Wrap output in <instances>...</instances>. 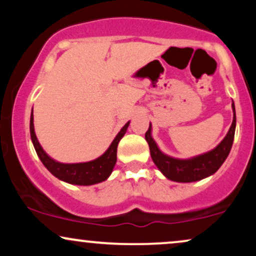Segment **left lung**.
Wrapping results in <instances>:
<instances>
[{"label":"left lung","mask_w":256,"mask_h":256,"mask_svg":"<svg viewBox=\"0 0 256 256\" xmlns=\"http://www.w3.org/2000/svg\"><path fill=\"white\" fill-rule=\"evenodd\" d=\"M232 110H234V120H232L230 130L224 140H222V143L213 150L200 155V156L189 158V160H178V158H173L162 154L152 138V130L150 125H149L148 131L146 132V140L148 142L152 158L158 168L168 179L180 182V183L201 180V179L216 173L226 160L231 150L232 143H234V128H236V112H234V104H232Z\"/></svg>","instance_id":"8db88e82"}]
</instances>
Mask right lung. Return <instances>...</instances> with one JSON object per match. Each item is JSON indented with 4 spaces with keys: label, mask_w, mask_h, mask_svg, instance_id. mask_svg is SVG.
Here are the masks:
<instances>
[{
    "label": "right lung",
    "mask_w": 256,
    "mask_h": 256,
    "mask_svg": "<svg viewBox=\"0 0 256 256\" xmlns=\"http://www.w3.org/2000/svg\"><path fill=\"white\" fill-rule=\"evenodd\" d=\"M128 124H125L124 128L120 130V132L114 138L110 148L104 155H101L96 160L89 161V162H82V164H60L54 161L46 152L43 150L38 142L36 134H34V114H31L30 119V134L31 140L34 143V149H36L37 155L40 156V161L43 165L48 168V171L54 174L55 177L61 179V180L67 182L70 184H77V185H92L96 183H101L110 177V174L113 171V167L116 162V148H118V143L120 142L122 136L125 134L128 130Z\"/></svg>",
    "instance_id": "add662e5"
}]
</instances>
